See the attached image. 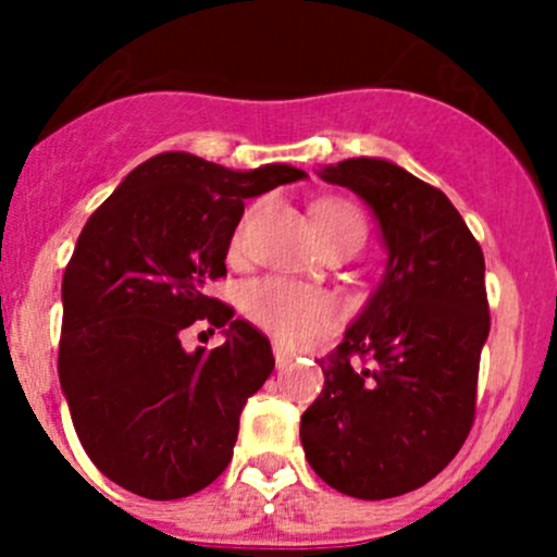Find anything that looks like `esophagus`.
<instances>
[{
	"mask_svg": "<svg viewBox=\"0 0 557 557\" xmlns=\"http://www.w3.org/2000/svg\"><path fill=\"white\" fill-rule=\"evenodd\" d=\"M272 352H274V361H277V367H288V363L294 361V352H290L288 347L280 345V342H274Z\"/></svg>",
	"mask_w": 557,
	"mask_h": 557,
	"instance_id": "1",
	"label": "esophagus"
}]
</instances>
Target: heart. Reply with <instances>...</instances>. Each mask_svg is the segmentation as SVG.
Here are the masks:
<instances>
[{
  "instance_id": "1",
  "label": "heart",
  "mask_w": 557,
  "mask_h": 557,
  "mask_svg": "<svg viewBox=\"0 0 557 557\" xmlns=\"http://www.w3.org/2000/svg\"><path fill=\"white\" fill-rule=\"evenodd\" d=\"M314 218H318L325 245L345 237V234L367 237L361 212L352 205H347V201H320ZM245 223L239 226L237 239H234L237 245L243 239ZM245 310L250 314L252 323L261 325L263 331L277 336L285 345H307V342L318 339L323 331H329L336 320V305L329 294L290 283V280L283 277L256 280L245 290Z\"/></svg>"
}]
</instances>
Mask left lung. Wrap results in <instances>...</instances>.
Returning <instances> with one entry per match:
<instances>
[{
    "instance_id": "left-lung-1",
    "label": "left lung",
    "mask_w": 557,
    "mask_h": 557,
    "mask_svg": "<svg viewBox=\"0 0 557 557\" xmlns=\"http://www.w3.org/2000/svg\"><path fill=\"white\" fill-rule=\"evenodd\" d=\"M320 177L372 207L387 269L318 361L325 385L299 434L325 485L380 502L434 480L469 436L491 331L485 258L453 201L391 161L347 159Z\"/></svg>"
}]
</instances>
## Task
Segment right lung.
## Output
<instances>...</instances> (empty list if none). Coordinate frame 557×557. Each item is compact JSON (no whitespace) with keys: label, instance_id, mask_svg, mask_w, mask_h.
Returning <instances> with one entry per match:
<instances>
[{"label":"right lung","instance_id":"obj_1","mask_svg":"<svg viewBox=\"0 0 557 557\" xmlns=\"http://www.w3.org/2000/svg\"><path fill=\"white\" fill-rule=\"evenodd\" d=\"M307 172H234L161 153L128 172L88 218L64 269L59 380L77 440L115 485L172 502L223 474L247 398L274 369L267 336L207 283L226 274L245 199ZM194 322L227 329L221 348L188 354Z\"/></svg>","mask_w":557,"mask_h":557}]
</instances>
